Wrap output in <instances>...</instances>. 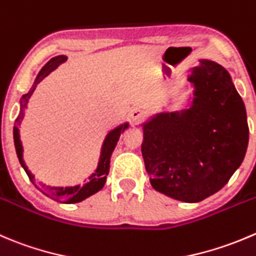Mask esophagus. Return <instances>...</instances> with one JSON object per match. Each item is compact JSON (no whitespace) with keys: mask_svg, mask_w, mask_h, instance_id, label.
<instances>
[{"mask_svg":"<svg viewBox=\"0 0 256 256\" xmlns=\"http://www.w3.org/2000/svg\"><path fill=\"white\" fill-rule=\"evenodd\" d=\"M130 116L131 118H132L134 122L136 124V122H140V121L145 118V114H144V111L140 110V108H132L130 112Z\"/></svg>","mask_w":256,"mask_h":256,"instance_id":"1","label":"esophagus"}]
</instances>
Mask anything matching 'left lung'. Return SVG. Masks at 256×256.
Wrapping results in <instances>:
<instances>
[{
	"label": "left lung",
	"instance_id": "8db88e82",
	"mask_svg": "<svg viewBox=\"0 0 256 256\" xmlns=\"http://www.w3.org/2000/svg\"><path fill=\"white\" fill-rule=\"evenodd\" d=\"M188 81L195 88L191 108L144 124L141 152L155 190L199 202L224 188L242 165L249 128L244 102L222 66L200 60Z\"/></svg>",
	"mask_w": 256,
	"mask_h": 256
}]
</instances>
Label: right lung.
<instances>
[{"label":"right lung","mask_w":256,"mask_h":256,"mask_svg":"<svg viewBox=\"0 0 256 256\" xmlns=\"http://www.w3.org/2000/svg\"><path fill=\"white\" fill-rule=\"evenodd\" d=\"M68 60L66 56H56L54 58L50 60L47 62L46 65L41 68V71L37 75L36 80H34V85H32L31 90L26 94V95L22 96L21 98V110H20V115L18 118H16V125L14 128V148H16V152H17V158H18L20 164L22 165V168H24L26 174L28 175L30 180L32 181L34 186L38 188L41 192H44L46 196L51 198L52 200L58 202H65V204H75V202H80L82 200H85L86 198L91 196L95 192L100 191L101 188H104L106 182V176L108 175V171H110V158H111V154H112L114 148H115L116 144H118V138H120V135L128 128V124H122V125L118 126L116 128H114L112 131L108 134L106 136L105 141H104L102 145V150H101V156H100V161H98V168L95 170V172L90 176V181L88 184H85L84 186L76 185V186H68V188H56V186H44L41 185V184H36L34 182V175L28 171L27 166L24 165V158H22V144L21 140H20V132H18V128L17 125H20L24 118V110L27 108V101L28 98H31L32 92L36 88L37 84L40 81H42V78H46L50 72L54 70V68H58L61 65L62 62H65Z\"/></svg>","instance_id":"1"}]
</instances>
